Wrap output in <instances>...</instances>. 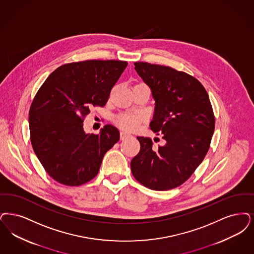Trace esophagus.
I'll use <instances>...</instances> for the list:
<instances>
[{"label": "esophagus", "instance_id": "esophagus-1", "mask_svg": "<svg viewBox=\"0 0 254 254\" xmlns=\"http://www.w3.org/2000/svg\"><path fill=\"white\" fill-rule=\"evenodd\" d=\"M120 136H121V140H126L127 138L130 137V134L127 133V132L121 131L120 133Z\"/></svg>", "mask_w": 254, "mask_h": 254}]
</instances>
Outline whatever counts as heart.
Wrapping results in <instances>:
<instances>
[{
  "instance_id": "obj_1",
  "label": "heart",
  "mask_w": 254,
  "mask_h": 254,
  "mask_svg": "<svg viewBox=\"0 0 254 254\" xmlns=\"http://www.w3.org/2000/svg\"><path fill=\"white\" fill-rule=\"evenodd\" d=\"M143 117L135 113H124L116 117V123L127 130H134L139 127Z\"/></svg>"
}]
</instances>
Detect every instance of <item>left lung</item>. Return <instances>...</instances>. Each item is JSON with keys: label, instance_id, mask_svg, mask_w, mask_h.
Returning <instances> with one entry per match:
<instances>
[{"label": "left lung", "instance_id": "1", "mask_svg": "<svg viewBox=\"0 0 254 254\" xmlns=\"http://www.w3.org/2000/svg\"><path fill=\"white\" fill-rule=\"evenodd\" d=\"M135 70L150 88L155 108L150 128L163 142L153 147L149 138L130 163L134 178L143 186L166 191L185 183L209 150L214 116L208 93L192 75L170 67L135 62Z\"/></svg>", "mask_w": 254, "mask_h": 254}]
</instances>
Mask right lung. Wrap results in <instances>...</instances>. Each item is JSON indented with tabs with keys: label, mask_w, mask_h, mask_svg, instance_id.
I'll return each instance as SVG.
<instances>
[{
	"label": "right lung",
	"mask_w": 254,
	"mask_h": 254,
	"mask_svg": "<svg viewBox=\"0 0 254 254\" xmlns=\"http://www.w3.org/2000/svg\"><path fill=\"white\" fill-rule=\"evenodd\" d=\"M127 61H86L64 64L37 92L29 112L33 149L58 183L79 186L99 171L104 155L119 141L120 132L106 125L87 134L84 117L91 106L104 107Z\"/></svg>",
	"instance_id": "add662e5"
}]
</instances>
